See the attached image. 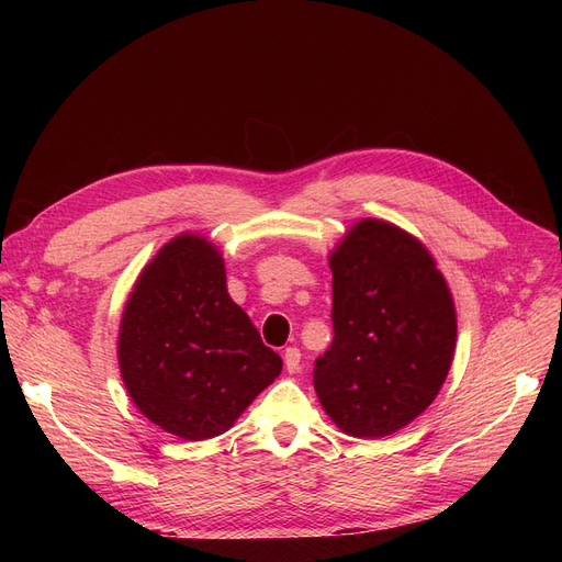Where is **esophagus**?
I'll return each instance as SVG.
<instances>
[{"mask_svg": "<svg viewBox=\"0 0 562 562\" xmlns=\"http://www.w3.org/2000/svg\"><path fill=\"white\" fill-rule=\"evenodd\" d=\"M284 367L289 373H296L301 369V350L296 346L284 348Z\"/></svg>", "mask_w": 562, "mask_h": 562, "instance_id": "esophagus-1", "label": "esophagus"}]
</instances>
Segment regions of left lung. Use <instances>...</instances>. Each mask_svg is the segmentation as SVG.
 Instances as JSON below:
<instances>
[{"mask_svg": "<svg viewBox=\"0 0 562 562\" xmlns=\"http://www.w3.org/2000/svg\"><path fill=\"white\" fill-rule=\"evenodd\" d=\"M328 261L335 339L314 364L316 396L344 432L387 437L445 385L453 296L426 246L387 221L352 225Z\"/></svg>", "mask_w": 562, "mask_h": 562, "instance_id": "left-lung-1", "label": "left lung"}]
</instances>
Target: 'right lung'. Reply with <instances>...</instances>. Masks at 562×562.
<instances>
[{"label":"right lung","mask_w":562,"mask_h":562,"mask_svg":"<svg viewBox=\"0 0 562 562\" xmlns=\"http://www.w3.org/2000/svg\"><path fill=\"white\" fill-rule=\"evenodd\" d=\"M117 364L143 415L191 441L232 428L282 371L229 299L221 252L198 234L175 236L140 271L121 318Z\"/></svg>","instance_id":"add662e5"}]
</instances>
